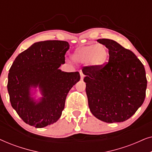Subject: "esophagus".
<instances>
[{
  "label": "esophagus",
  "mask_w": 152,
  "mask_h": 152,
  "mask_svg": "<svg viewBox=\"0 0 152 152\" xmlns=\"http://www.w3.org/2000/svg\"><path fill=\"white\" fill-rule=\"evenodd\" d=\"M80 76H81V80H82L84 77V73H83L82 70H80Z\"/></svg>",
  "instance_id": "obj_1"
}]
</instances>
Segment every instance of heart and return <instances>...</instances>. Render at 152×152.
I'll use <instances>...</instances> for the list:
<instances>
[{"label":"heart","mask_w":152,"mask_h":152,"mask_svg":"<svg viewBox=\"0 0 152 152\" xmlns=\"http://www.w3.org/2000/svg\"><path fill=\"white\" fill-rule=\"evenodd\" d=\"M109 52L104 46L99 44H88L79 48L72 58L75 61L87 63L93 68H99L107 61Z\"/></svg>","instance_id":"heart-1"}]
</instances>
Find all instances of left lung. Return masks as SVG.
Masks as SVG:
<instances>
[{
  "mask_svg": "<svg viewBox=\"0 0 152 152\" xmlns=\"http://www.w3.org/2000/svg\"><path fill=\"white\" fill-rule=\"evenodd\" d=\"M97 41L109 50V59L99 68L83 67L90 111L103 122H124L145 100L147 81L144 66L133 52L116 41Z\"/></svg>",
  "mask_w": 152,
  "mask_h": 152,
  "instance_id": "left-lung-1",
  "label": "left lung"
}]
</instances>
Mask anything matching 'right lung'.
<instances>
[{"label": "right lung", "instance_id": "add662e5", "mask_svg": "<svg viewBox=\"0 0 152 152\" xmlns=\"http://www.w3.org/2000/svg\"><path fill=\"white\" fill-rule=\"evenodd\" d=\"M69 43L64 41L34 43L20 53L8 74L7 91L12 107L29 125L42 128L61 117L66 98L80 80L79 72L59 69L65 64ZM40 88L43 97L36 102L30 96L32 87Z\"/></svg>", "mask_w": 152, "mask_h": 152}]
</instances>
